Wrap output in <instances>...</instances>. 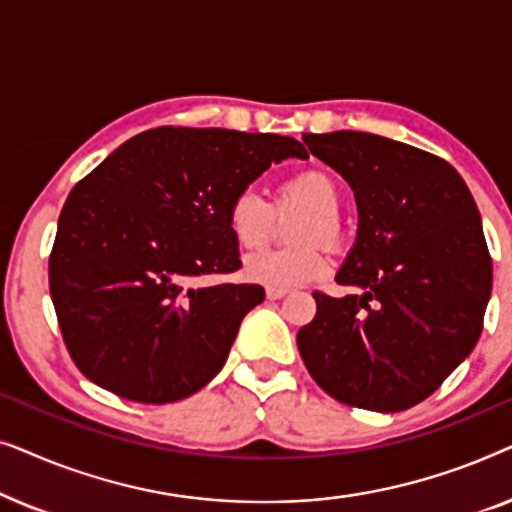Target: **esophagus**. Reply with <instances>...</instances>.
<instances>
[{"label": "esophagus", "mask_w": 512, "mask_h": 512, "mask_svg": "<svg viewBox=\"0 0 512 512\" xmlns=\"http://www.w3.org/2000/svg\"><path fill=\"white\" fill-rule=\"evenodd\" d=\"M286 293H289V289H279V286H268V289H265V296H268V300H279V298H284Z\"/></svg>", "instance_id": "1"}]
</instances>
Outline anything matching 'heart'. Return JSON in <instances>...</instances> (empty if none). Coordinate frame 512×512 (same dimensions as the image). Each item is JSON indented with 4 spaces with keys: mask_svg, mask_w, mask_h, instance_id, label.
<instances>
[{
    "mask_svg": "<svg viewBox=\"0 0 512 512\" xmlns=\"http://www.w3.org/2000/svg\"><path fill=\"white\" fill-rule=\"evenodd\" d=\"M279 195L310 209L298 228V242H335L340 235V188L324 170H303L291 174L279 188ZM272 209L256 191H240L226 209V223L233 240L242 249H256L268 240ZM328 270V256L317 244L296 249L258 251L244 261V275L256 284L298 286L319 279Z\"/></svg>",
    "mask_w": 512,
    "mask_h": 512,
    "instance_id": "1",
    "label": "heart"
}]
</instances>
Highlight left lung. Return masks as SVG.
<instances>
[{"label":"left lung","instance_id":"obj_1","mask_svg":"<svg viewBox=\"0 0 512 512\" xmlns=\"http://www.w3.org/2000/svg\"><path fill=\"white\" fill-rule=\"evenodd\" d=\"M354 191L359 228L335 282L298 331L307 370L340 403L408 410L473 352L489 293L480 212L450 163L370 132L303 135Z\"/></svg>","mask_w":512,"mask_h":512}]
</instances>
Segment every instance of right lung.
Segmentation results:
<instances>
[{
  "label": "right lung",
  "mask_w": 512,
  "mask_h": 512,
  "mask_svg": "<svg viewBox=\"0 0 512 512\" xmlns=\"http://www.w3.org/2000/svg\"><path fill=\"white\" fill-rule=\"evenodd\" d=\"M307 158L293 137L156 128L128 139L74 186L48 284L72 359L97 387L174 403L216 377L256 284L198 286L240 268L226 209L272 163Z\"/></svg>",
  "instance_id": "right-lung-1"
}]
</instances>
